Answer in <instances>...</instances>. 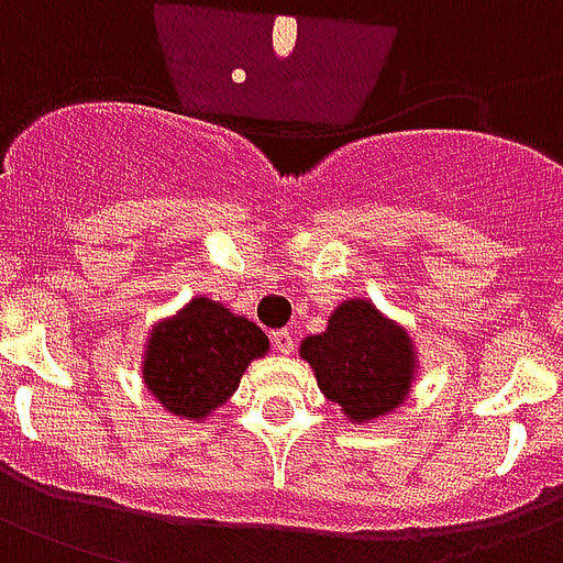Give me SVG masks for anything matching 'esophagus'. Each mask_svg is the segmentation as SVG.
I'll list each match as a JSON object with an SVG mask.
<instances>
[{
	"mask_svg": "<svg viewBox=\"0 0 563 563\" xmlns=\"http://www.w3.org/2000/svg\"><path fill=\"white\" fill-rule=\"evenodd\" d=\"M294 331L290 328H278V331H273V345H276V352L282 354H290L294 352Z\"/></svg>",
	"mask_w": 563,
	"mask_h": 563,
	"instance_id": "obj_1",
	"label": "esophagus"
}]
</instances>
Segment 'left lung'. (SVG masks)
<instances>
[{"instance_id":"1","label":"left lung","mask_w":563,"mask_h":563,"mask_svg":"<svg viewBox=\"0 0 563 563\" xmlns=\"http://www.w3.org/2000/svg\"><path fill=\"white\" fill-rule=\"evenodd\" d=\"M299 354L313 368L322 395L360 424L393 416L407 401L418 368L407 331L368 299L340 305L322 334L305 336Z\"/></svg>"}]
</instances>
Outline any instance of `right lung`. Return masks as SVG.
Instances as JSON below:
<instances>
[{
	"label": "right lung",
	"instance_id": "obj_1",
	"mask_svg": "<svg viewBox=\"0 0 563 563\" xmlns=\"http://www.w3.org/2000/svg\"><path fill=\"white\" fill-rule=\"evenodd\" d=\"M269 349L267 334L209 296H197L156 322L145 345L142 377L162 407L203 421L232 398L241 375Z\"/></svg>",
	"mask_w": 563,
	"mask_h": 563
}]
</instances>
